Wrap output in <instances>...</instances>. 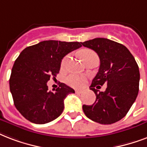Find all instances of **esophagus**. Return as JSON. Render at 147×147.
Segmentation results:
<instances>
[{"instance_id": "34e87169", "label": "esophagus", "mask_w": 147, "mask_h": 147, "mask_svg": "<svg viewBox=\"0 0 147 147\" xmlns=\"http://www.w3.org/2000/svg\"><path fill=\"white\" fill-rule=\"evenodd\" d=\"M75 92H76V93H77V94H81L82 92V90H75Z\"/></svg>"}]
</instances>
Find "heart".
Here are the masks:
<instances>
[{"label":"heart","instance_id":"b5f03b06","mask_svg":"<svg viewBox=\"0 0 147 147\" xmlns=\"http://www.w3.org/2000/svg\"><path fill=\"white\" fill-rule=\"evenodd\" d=\"M80 54H81V57L84 61H85L87 58L90 57L92 56L96 55V53L93 52L92 51H90V50H84V51H82ZM68 57H69L68 56H66L62 60V61H61V67H64L66 63H67ZM66 82H67V84L69 86L74 87V88H80V87H82L84 85L85 82H86V78L83 77V76H79V75L77 74H71L67 77Z\"/></svg>","mask_w":147,"mask_h":147}]
</instances>
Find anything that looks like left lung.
<instances>
[{
    "instance_id": "obj_1",
    "label": "left lung",
    "mask_w": 147,
    "mask_h": 147,
    "mask_svg": "<svg viewBox=\"0 0 147 147\" xmlns=\"http://www.w3.org/2000/svg\"><path fill=\"white\" fill-rule=\"evenodd\" d=\"M81 44L94 50L100 61L98 73L90 86L96 94V100L92 105L83 106V110L94 122L114 123L127 115L138 95V65L129 50L113 40L94 38ZM104 83L108 84L104 92L95 89Z\"/></svg>"
}]
</instances>
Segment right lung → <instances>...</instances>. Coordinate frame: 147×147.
<instances>
[{"label":"right lung","instance_id":"right-lung-1","mask_svg":"<svg viewBox=\"0 0 147 147\" xmlns=\"http://www.w3.org/2000/svg\"><path fill=\"white\" fill-rule=\"evenodd\" d=\"M81 47L80 42L44 40L26 47L16 59L10 90L15 107L27 120L44 124L62 113L64 99L74 90L60 83L56 90L48 91L47 83L59 73L62 59Z\"/></svg>","mask_w":147,"mask_h":147}]
</instances>
